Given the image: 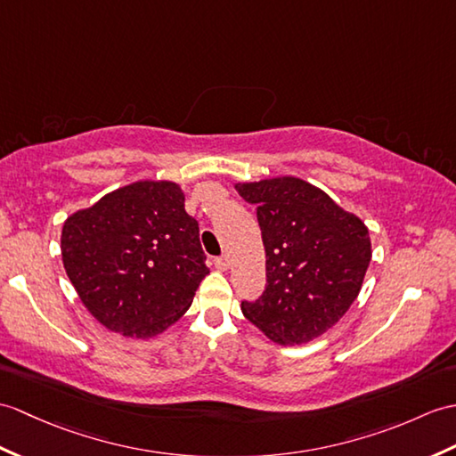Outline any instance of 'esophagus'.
<instances>
[{"label":"esophagus","instance_id":"1","mask_svg":"<svg viewBox=\"0 0 456 456\" xmlns=\"http://www.w3.org/2000/svg\"><path fill=\"white\" fill-rule=\"evenodd\" d=\"M214 262H216V268H219V270H227L231 266V260L227 254H224V256H217Z\"/></svg>","mask_w":456,"mask_h":456}]
</instances>
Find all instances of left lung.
Here are the masks:
<instances>
[{
    "mask_svg": "<svg viewBox=\"0 0 456 456\" xmlns=\"http://www.w3.org/2000/svg\"><path fill=\"white\" fill-rule=\"evenodd\" d=\"M256 204L266 248V288L242 301L247 319L270 340L305 344L342 319L357 297L371 262L362 219L299 178L239 184Z\"/></svg>",
    "mask_w": 456,
    "mask_h": 456,
    "instance_id": "obj_1",
    "label": "left lung"
}]
</instances>
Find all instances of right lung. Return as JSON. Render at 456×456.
<instances>
[{
	"mask_svg": "<svg viewBox=\"0 0 456 456\" xmlns=\"http://www.w3.org/2000/svg\"><path fill=\"white\" fill-rule=\"evenodd\" d=\"M61 260L89 313L109 330L147 338L192 305L209 270L198 221L175 183H135L68 217Z\"/></svg>",
	"mask_w": 456,
	"mask_h": 456,
	"instance_id": "1",
	"label": "right lung"
}]
</instances>
